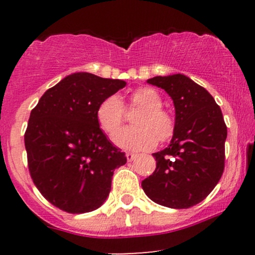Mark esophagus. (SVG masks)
<instances>
[{
	"label": "esophagus",
	"instance_id": "esophagus-1",
	"mask_svg": "<svg viewBox=\"0 0 255 255\" xmlns=\"http://www.w3.org/2000/svg\"><path fill=\"white\" fill-rule=\"evenodd\" d=\"M126 157H127L128 162H131V160H133L134 158L136 157V154L135 153H131V152H127V153H126Z\"/></svg>",
	"mask_w": 255,
	"mask_h": 255
}]
</instances>
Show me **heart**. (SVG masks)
<instances>
[{"mask_svg": "<svg viewBox=\"0 0 255 255\" xmlns=\"http://www.w3.org/2000/svg\"><path fill=\"white\" fill-rule=\"evenodd\" d=\"M128 110H139L133 117L134 128L120 133L124 122L123 105ZM159 93L151 87H140L130 93L128 102L122 103L116 96H109L98 104L96 119L101 129L114 137L119 146L128 150H145L156 145L157 140L164 142L174 135L175 119L162 107Z\"/></svg>", "mask_w": 255, "mask_h": 255, "instance_id": "1", "label": "heart"}]
</instances>
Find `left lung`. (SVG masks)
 <instances>
[{
  "instance_id": "8db88e82",
  "label": "left lung",
  "mask_w": 255,
  "mask_h": 255,
  "mask_svg": "<svg viewBox=\"0 0 255 255\" xmlns=\"http://www.w3.org/2000/svg\"><path fill=\"white\" fill-rule=\"evenodd\" d=\"M162 87L175 105L171 142L156 152V170L141 182L154 203L188 209L203 201L221 180L225 163L227 126L215 99L183 74L148 79Z\"/></svg>"
}]
</instances>
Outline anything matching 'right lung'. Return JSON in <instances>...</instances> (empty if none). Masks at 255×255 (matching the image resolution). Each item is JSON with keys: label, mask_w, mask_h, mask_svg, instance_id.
<instances>
[{"label": "right lung", "mask_w": 255, "mask_h": 255, "mask_svg": "<svg viewBox=\"0 0 255 255\" xmlns=\"http://www.w3.org/2000/svg\"><path fill=\"white\" fill-rule=\"evenodd\" d=\"M126 81L91 73L68 75L40 97L25 131L28 170L49 203L68 213L101 207L114 170L127 163L99 128L96 110Z\"/></svg>", "instance_id": "add662e5"}]
</instances>
